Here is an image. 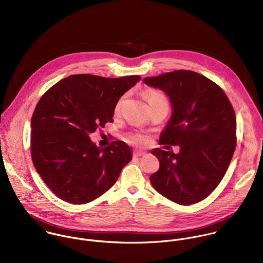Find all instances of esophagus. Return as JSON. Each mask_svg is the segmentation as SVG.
<instances>
[{"label":"esophagus","instance_id":"esophagus-1","mask_svg":"<svg viewBox=\"0 0 263 263\" xmlns=\"http://www.w3.org/2000/svg\"><path fill=\"white\" fill-rule=\"evenodd\" d=\"M145 154H146V152L143 151V150H135L134 151V156L135 157H141V156H143Z\"/></svg>","mask_w":263,"mask_h":263}]
</instances>
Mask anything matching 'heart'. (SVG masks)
<instances>
[{
  "label": "heart",
  "mask_w": 263,
  "mask_h": 263,
  "mask_svg": "<svg viewBox=\"0 0 263 263\" xmlns=\"http://www.w3.org/2000/svg\"><path fill=\"white\" fill-rule=\"evenodd\" d=\"M145 99L149 105V107L151 106H155V105H167V99L166 97L159 90H155V89H150V90H147L146 93H145ZM121 106V101H119L116 105V111L119 110ZM130 141L133 143H136V144H141L145 141V138L144 136L142 135H133L130 136Z\"/></svg>",
  "instance_id": "b5f03b06"
}]
</instances>
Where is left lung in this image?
I'll list each match as a JSON object with an SVG mask.
<instances>
[{
    "label": "left lung",
    "mask_w": 263,
    "mask_h": 263,
    "mask_svg": "<svg viewBox=\"0 0 263 263\" xmlns=\"http://www.w3.org/2000/svg\"><path fill=\"white\" fill-rule=\"evenodd\" d=\"M143 82L170 98L173 112L159 142L179 147L176 154L159 148L151 151L160 167L150 181L175 203L200 202L218 185L233 158L237 130L233 106L216 84L194 71L176 70Z\"/></svg>",
    "instance_id": "1"
}]
</instances>
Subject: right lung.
Wrapping results in <instances>:
<instances>
[{
  "mask_svg": "<svg viewBox=\"0 0 263 263\" xmlns=\"http://www.w3.org/2000/svg\"><path fill=\"white\" fill-rule=\"evenodd\" d=\"M140 76L106 79L70 76L40 99L31 117V158L45 183L60 199L86 204L107 192L132 160L130 147L114 141L97 147L89 135L113 122L122 95Z\"/></svg>",
  "mask_w": 263,
  "mask_h": 263,
  "instance_id": "1",
  "label": "right lung"
}]
</instances>
